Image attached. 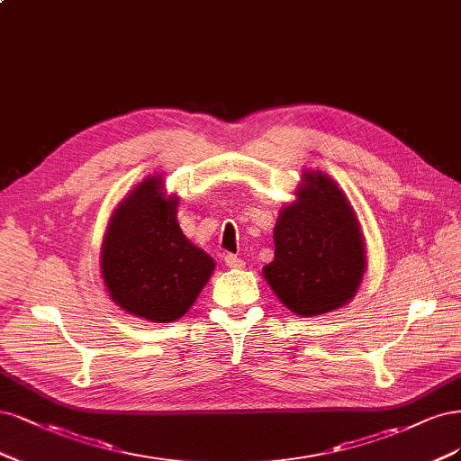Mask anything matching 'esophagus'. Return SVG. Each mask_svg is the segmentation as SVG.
Here are the masks:
<instances>
[{
	"instance_id": "esophagus-1",
	"label": "esophagus",
	"mask_w": 461,
	"mask_h": 461,
	"mask_svg": "<svg viewBox=\"0 0 461 461\" xmlns=\"http://www.w3.org/2000/svg\"><path fill=\"white\" fill-rule=\"evenodd\" d=\"M224 262H226L228 268H233V270H241V268H245V262H243L240 257H235V255H226Z\"/></svg>"
}]
</instances>
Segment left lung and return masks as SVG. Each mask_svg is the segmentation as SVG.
Returning <instances> with one entry per match:
<instances>
[{"instance_id":"obj_1","label":"left lung","mask_w":461,"mask_h":461,"mask_svg":"<svg viewBox=\"0 0 461 461\" xmlns=\"http://www.w3.org/2000/svg\"><path fill=\"white\" fill-rule=\"evenodd\" d=\"M274 260L262 274L303 318L345 306L366 272L364 235L348 199L321 170H304L296 199L279 212Z\"/></svg>"}]
</instances>
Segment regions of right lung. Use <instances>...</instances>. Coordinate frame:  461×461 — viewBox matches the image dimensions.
<instances>
[{
  "label": "right lung",
  "mask_w": 461,
  "mask_h": 461,
  "mask_svg": "<svg viewBox=\"0 0 461 461\" xmlns=\"http://www.w3.org/2000/svg\"><path fill=\"white\" fill-rule=\"evenodd\" d=\"M176 206L160 176L145 177L116 206L101 247L111 299L155 323L180 320L214 270V260L184 235Z\"/></svg>",
  "instance_id": "add662e5"
}]
</instances>
